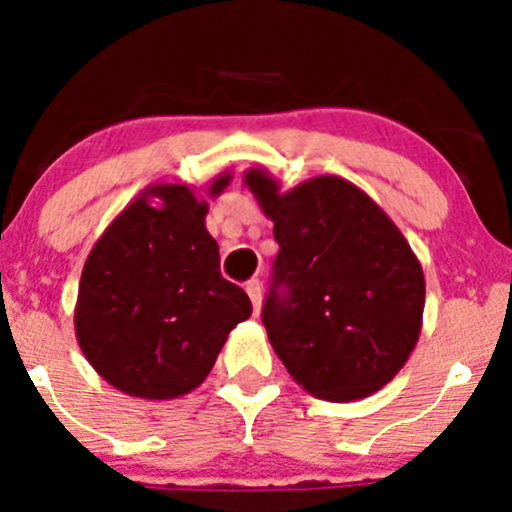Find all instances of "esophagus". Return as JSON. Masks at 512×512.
Segmentation results:
<instances>
[{
	"mask_svg": "<svg viewBox=\"0 0 512 512\" xmlns=\"http://www.w3.org/2000/svg\"><path fill=\"white\" fill-rule=\"evenodd\" d=\"M247 294H250L252 299V309H255V314H260V307H262V285L260 280H250L247 282Z\"/></svg>",
	"mask_w": 512,
	"mask_h": 512,
	"instance_id": "obj_1",
	"label": "esophagus"
}]
</instances>
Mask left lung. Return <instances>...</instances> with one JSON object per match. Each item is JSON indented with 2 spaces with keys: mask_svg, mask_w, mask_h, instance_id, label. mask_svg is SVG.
<instances>
[{
  "mask_svg": "<svg viewBox=\"0 0 512 512\" xmlns=\"http://www.w3.org/2000/svg\"><path fill=\"white\" fill-rule=\"evenodd\" d=\"M245 185L280 245L262 309L272 349L312 396H371L399 374L421 334L426 280L414 250L394 220L339 175L282 193L265 168H250Z\"/></svg>",
  "mask_w": 512,
  "mask_h": 512,
  "instance_id": "1",
  "label": "left lung"
}]
</instances>
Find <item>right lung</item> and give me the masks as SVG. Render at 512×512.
Here are the masks:
<instances>
[{
	"instance_id": "right-lung-1",
	"label": "right lung",
	"mask_w": 512,
	"mask_h": 512,
	"mask_svg": "<svg viewBox=\"0 0 512 512\" xmlns=\"http://www.w3.org/2000/svg\"><path fill=\"white\" fill-rule=\"evenodd\" d=\"M230 173L210 180L218 198ZM208 200L183 183L148 185L86 257L74 309L79 347L113 389L148 401L190 394L227 334L252 314L245 289L220 275L205 227Z\"/></svg>"
}]
</instances>
